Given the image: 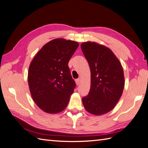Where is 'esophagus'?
Listing matches in <instances>:
<instances>
[{
    "label": "esophagus",
    "instance_id": "1",
    "mask_svg": "<svg viewBox=\"0 0 148 148\" xmlns=\"http://www.w3.org/2000/svg\"><path fill=\"white\" fill-rule=\"evenodd\" d=\"M75 82H76V84H77V85H78L79 84H80V78H78V79H77L76 80H75Z\"/></svg>",
    "mask_w": 148,
    "mask_h": 148
}]
</instances>
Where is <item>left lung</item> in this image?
<instances>
[{
  "mask_svg": "<svg viewBox=\"0 0 148 148\" xmlns=\"http://www.w3.org/2000/svg\"><path fill=\"white\" fill-rule=\"evenodd\" d=\"M81 48L91 72L90 89L82 98L83 104L89 113L101 116L112 110L121 98L125 84L123 68L105 46L88 41Z\"/></svg>",
  "mask_w": 148,
  "mask_h": 148,
  "instance_id": "1",
  "label": "left lung"
}]
</instances>
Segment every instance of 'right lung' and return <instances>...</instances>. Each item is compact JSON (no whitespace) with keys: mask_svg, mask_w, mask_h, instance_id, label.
I'll use <instances>...</instances> for the list:
<instances>
[{"mask_svg":"<svg viewBox=\"0 0 148 148\" xmlns=\"http://www.w3.org/2000/svg\"><path fill=\"white\" fill-rule=\"evenodd\" d=\"M79 44L64 39L46 43L34 56L28 71V84L34 102L49 114L63 111L76 84L68 62Z\"/></svg>","mask_w":148,"mask_h":148,"instance_id":"1","label":"right lung"}]
</instances>
